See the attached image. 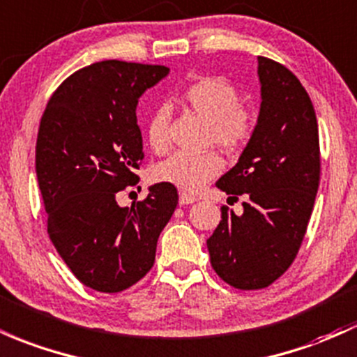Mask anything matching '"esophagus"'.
I'll use <instances>...</instances> for the list:
<instances>
[{
  "mask_svg": "<svg viewBox=\"0 0 357 357\" xmlns=\"http://www.w3.org/2000/svg\"><path fill=\"white\" fill-rule=\"evenodd\" d=\"M197 197H193V195L190 193H185V191H181L179 193V205H191V203L197 202Z\"/></svg>",
  "mask_w": 357,
  "mask_h": 357,
  "instance_id": "esophagus-1",
  "label": "esophagus"
}]
</instances>
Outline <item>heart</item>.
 I'll use <instances>...</instances> for the list:
<instances>
[{
    "label": "heart",
    "mask_w": 357,
    "mask_h": 357,
    "mask_svg": "<svg viewBox=\"0 0 357 357\" xmlns=\"http://www.w3.org/2000/svg\"><path fill=\"white\" fill-rule=\"evenodd\" d=\"M183 103L208 120V142L234 155L244 151L257 127L256 109L241 103L238 89L220 76H202L188 84L181 93ZM169 108L160 105L149 115L146 137L154 152L169 147ZM222 159L217 152L202 154L174 152L154 167L158 181L169 183L183 191H198L222 172Z\"/></svg>",
    "instance_id": "heart-1"
}]
</instances>
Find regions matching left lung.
<instances>
[{
	"label": "left lung",
	"instance_id": "obj_1",
	"mask_svg": "<svg viewBox=\"0 0 357 357\" xmlns=\"http://www.w3.org/2000/svg\"><path fill=\"white\" fill-rule=\"evenodd\" d=\"M257 62L256 134L217 181L232 198L245 197L244 213L222 206V220L206 241L211 268L237 289L268 288L291 266L320 183L319 125L307 89L280 62L262 56Z\"/></svg>",
	"mask_w": 357,
	"mask_h": 357
}]
</instances>
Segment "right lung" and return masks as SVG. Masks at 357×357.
I'll return each mask as SVG.
<instances>
[{
	"label": "right lung",
	"mask_w": 357,
	"mask_h": 357,
	"mask_svg": "<svg viewBox=\"0 0 357 357\" xmlns=\"http://www.w3.org/2000/svg\"><path fill=\"white\" fill-rule=\"evenodd\" d=\"M167 73L166 66L95 62L66 77L42 115L35 169L47 234L74 276L96 291H123L151 271L178 205L169 183L152 186L132 208L115 198L139 183V98Z\"/></svg>",
	"instance_id": "right-lung-1"
}]
</instances>
